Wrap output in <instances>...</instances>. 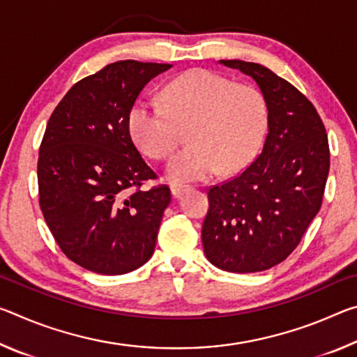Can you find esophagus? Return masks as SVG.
Instances as JSON below:
<instances>
[{"label":"esophagus","mask_w":357,"mask_h":357,"mask_svg":"<svg viewBox=\"0 0 357 357\" xmlns=\"http://www.w3.org/2000/svg\"><path fill=\"white\" fill-rule=\"evenodd\" d=\"M170 190H172V195H173L174 198H178V197L183 195L184 192L189 190V187H187V185H181V184H172V185H170Z\"/></svg>","instance_id":"obj_1"}]
</instances>
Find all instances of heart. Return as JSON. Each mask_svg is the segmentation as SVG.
<instances>
[{"label": "heart", "mask_w": 357, "mask_h": 357, "mask_svg": "<svg viewBox=\"0 0 357 357\" xmlns=\"http://www.w3.org/2000/svg\"><path fill=\"white\" fill-rule=\"evenodd\" d=\"M164 104L142 99L129 112L130 135L144 154L164 160L187 129L190 144L168 162L176 183L203 181L220 170H243L258 153L268 129V104L250 84L209 69H192L167 84Z\"/></svg>", "instance_id": "b5f03b06"}]
</instances>
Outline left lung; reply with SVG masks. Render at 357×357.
Instances as JSON below:
<instances>
[{"label":"left lung","mask_w":357,"mask_h":357,"mask_svg":"<svg viewBox=\"0 0 357 357\" xmlns=\"http://www.w3.org/2000/svg\"><path fill=\"white\" fill-rule=\"evenodd\" d=\"M258 83L268 104L261 153L238 176L209 187L202 241L228 273H259L283 261L323 203L329 143L317 108L291 83L257 63L222 59Z\"/></svg>","instance_id":"left-lung-1"}]
</instances>
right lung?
<instances>
[{
	"instance_id": "add662e5",
	"label": "right lung",
	"mask_w": 357,
	"mask_h": 357,
	"mask_svg": "<svg viewBox=\"0 0 357 357\" xmlns=\"http://www.w3.org/2000/svg\"><path fill=\"white\" fill-rule=\"evenodd\" d=\"M172 64L126 59L82 78L53 110L39 148V204L63 253L96 274L116 275L153 257L165 184L132 142L129 112L151 78Z\"/></svg>"
}]
</instances>
